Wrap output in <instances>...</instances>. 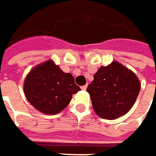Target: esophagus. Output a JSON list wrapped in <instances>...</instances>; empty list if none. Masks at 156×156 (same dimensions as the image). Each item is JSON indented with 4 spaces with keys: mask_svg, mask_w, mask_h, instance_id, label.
<instances>
[{
    "mask_svg": "<svg viewBox=\"0 0 156 156\" xmlns=\"http://www.w3.org/2000/svg\"><path fill=\"white\" fill-rule=\"evenodd\" d=\"M81 89H82L83 90H86V89H87V85H83V86H82V87H81Z\"/></svg>",
    "mask_w": 156,
    "mask_h": 156,
    "instance_id": "esophagus-1",
    "label": "esophagus"
}]
</instances>
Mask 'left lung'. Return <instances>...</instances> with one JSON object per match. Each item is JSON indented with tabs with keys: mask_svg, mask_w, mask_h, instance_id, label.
<instances>
[{
	"mask_svg": "<svg viewBox=\"0 0 156 156\" xmlns=\"http://www.w3.org/2000/svg\"><path fill=\"white\" fill-rule=\"evenodd\" d=\"M139 90L138 76L118 61L100 66L87 88L95 113L106 120L126 115L134 105Z\"/></svg>",
	"mask_w": 156,
	"mask_h": 156,
	"instance_id": "1",
	"label": "left lung"
}]
</instances>
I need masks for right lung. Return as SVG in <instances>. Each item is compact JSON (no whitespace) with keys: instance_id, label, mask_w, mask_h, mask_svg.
<instances>
[{"instance_id":"right-lung-1","label":"right lung","mask_w":156,"mask_h":156,"mask_svg":"<svg viewBox=\"0 0 156 156\" xmlns=\"http://www.w3.org/2000/svg\"><path fill=\"white\" fill-rule=\"evenodd\" d=\"M81 88L71 73L49 59L34 66L26 76L24 93L29 103L45 115H57L69 105Z\"/></svg>"}]
</instances>
